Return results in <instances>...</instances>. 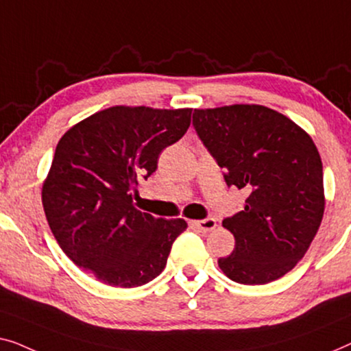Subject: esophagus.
I'll return each instance as SVG.
<instances>
[{"mask_svg":"<svg viewBox=\"0 0 351 351\" xmlns=\"http://www.w3.org/2000/svg\"><path fill=\"white\" fill-rule=\"evenodd\" d=\"M192 224H194L200 232H211L216 229V219H213V218L192 221Z\"/></svg>","mask_w":351,"mask_h":351,"instance_id":"34e87169","label":"esophagus"}]
</instances>
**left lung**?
<instances>
[{"instance_id": "8db88e82", "label": "left lung", "mask_w": 351, "mask_h": 351, "mask_svg": "<svg viewBox=\"0 0 351 351\" xmlns=\"http://www.w3.org/2000/svg\"><path fill=\"white\" fill-rule=\"evenodd\" d=\"M200 140L227 186L250 192L223 226L235 237L219 269L241 285H265L304 258L324 213L323 164L315 143L289 117L263 105L194 110Z\"/></svg>"}]
</instances>
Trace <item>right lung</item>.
I'll list each match as a JSON object with an SVG mask.
<instances>
[{"mask_svg":"<svg viewBox=\"0 0 351 351\" xmlns=\"http://www.w3.org/2000/svg\"><path fill=\"white\" fill-rule=\"evenodd\" d=\"M191 108L111 106L73 125L58 141L43 182L49 227L68 258L101 283L135 288L165 269L184 219L133 205L141 178L191 125Z\"/></svg>","mask_w":351,"mask_h":351,"instance_id":"obj_1","label":"right lung"}]
</instances>
